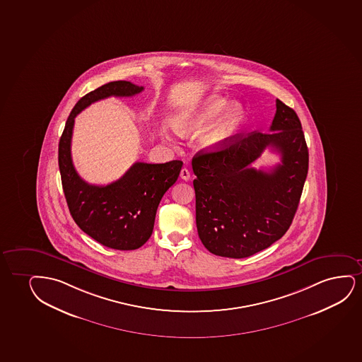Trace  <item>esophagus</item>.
I'll list each match as a JSON object with an SVG mask.
<instances>
[{
	"instance_id": "obj_1",
	"label": "esophagus",
	"mask_w": 362,
	"mask_h": 362,
	"mask_svg": "<svg viewBox=\"0 0 362 362\" xmlns=\"http://www.w3.org/2000/svg\"><path fill=\"white\" fill-rule=\"evenodd\" d=\"M180 176H181V179L185 180V181H188V180L191 179V173H189V170L187 168H183L181 170V173H180Z\"/></svg>"
}]
</instances>
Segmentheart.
<instances>
[{"mask_svg": "<svg viewBox=\"0 0 362 362\" xmlns=\"http://www.w3.org/2000/svg\"><path fill=\"white\" fill-rule=\"evenodd\" d=\"M243 119V106L231 105V100L225 96L211 95L196 107L175 116L173 127L180 136H192L203 132L216 122L199 139L203 148L216 149L233 137Z\"/></svg>", "mask_w": 362, "mask_h": 362, "instance_id": "obj_1", "label": "heart"}]
</instances>
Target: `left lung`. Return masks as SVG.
Wrapping results in <instances>:
<instances>
[{"instance_id": "1", "label": "left lung", "mask_w": 362, "mask_h": 362, "mask_svg": "<svg viewBox=\"0 0 362 362\" xmlns=\"http://www.w3.org/2000/svg\"><path fill=\"white\" fill-rule=\"evenodd\" d=\"M266 147L282 163L270 172L252 168ZM196 224L216 256L245 258L269 247L293 223L308 171V149L296 112L276 99L269 132L236 134L192 159Z\"/></svg>"}]
</instances>
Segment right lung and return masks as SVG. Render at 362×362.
Instances as JSON below:
<instances>
[{
  "label": "right lung",
  "instance_id": "obj_1",
  "mask_svg": "<svg viewBox=\"0 0 362 362\" xmlns=\"http://www.w3.org/2000/svg\"><path fill=\"white\" fill-rule=\"evenodd\" d=\"M143 89L127 81H116L88 93L71 111L59 143L61 181L71 216L90 238L119 251L137 250L151 238L158 206L176 182L183 163L137 161L117 181L95 186L86 182L74 169L71 141L74 119L81 111L109 96H133Z\"/></svg>",
  "mask_w": 362,
  "mask_h": 362
}]
</instances>
